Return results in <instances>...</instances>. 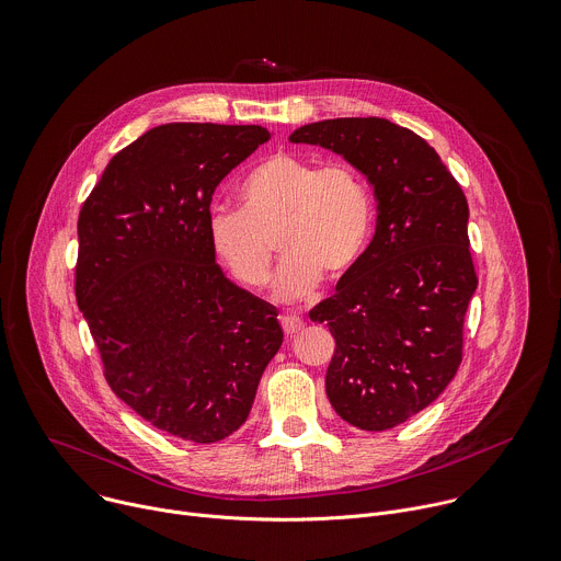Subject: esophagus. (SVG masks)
I'll return each instance as SVG.
<instances>
[{"label": "esophagus", "mask_w": 561, "mask_h": 561, "mask_svg": "<svg viewBox=\"0 0 561 561\" xmlns=\"http://www.w3.org/2000/svg\"><path fill=\"white\" fill-rule=\"evenodd\" d=\"M280 324H283V331L287 333V335H291V333H296V331H300L302 329V320H300V316H296V313H280Z\"/></svg>", "instance_id": "esophagus-1"}]
</instances>
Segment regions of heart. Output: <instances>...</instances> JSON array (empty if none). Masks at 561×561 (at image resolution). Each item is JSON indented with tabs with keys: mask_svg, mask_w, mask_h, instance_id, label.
<instances>
[{
	"mask_svg": "<svg viewBox=\"0 0 561 561\" xmlns=\"http://www.w3.org/2000/svg\"><path fill=\"white\" fill-rule=\"evenodd\" d=\"M241 211L218 209L209 218V243L218 263L248 287L270 280L274 241L285 254L274 294L283 302L311 296L322 274L339 280L360 261L374 222L367 181L345 163L324 165L276 152L239 185Z\"/></svg>",
	"mask_w": 561,
	"mask_h": 561,
	"instance_id": "1",
	"label": "heart"
}]
</instances>
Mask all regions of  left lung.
Instances as JSON below:
<instances>
[{
	"label": "left lung",
	"instance_id": "left-lung-1",
	"mask_svg": "<svg viewBox=\"0 0 561 561\" xmlns=\"http://www.w3.org/2000/svg\"><path fill=\"white\" fill-rule=\"evenodd\" d=\"M289 139L343 154L374 185L376 237L309 318L335 341L324 376L335 413L391 428L428 407L465 356L478 287L467 196L422 137L380 117L327 119Z\"/></svg>",
	"mask_w": 561,
	"mask_h": 561
}]
</instances>
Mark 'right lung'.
<instances>
[{
    "label": "right lung",
    "mask_w": 561,
    "mask_h": 561,
    "mask_svg": "<svg viewBox=\"0 0 561 561\" xmlns=\"http://www.w3.org/2000/svg\"><path fill=\"white\" fill-rule=\"evenodd\" d=\"M265 141L261 126L152 128L110 159L77 220L75 294L105 382L196 444L248 420L283 343L276 309L222 276L209 243L216 185Z\"/></svg>",
    "instance_id": "obj_1"
}]
</instances>
